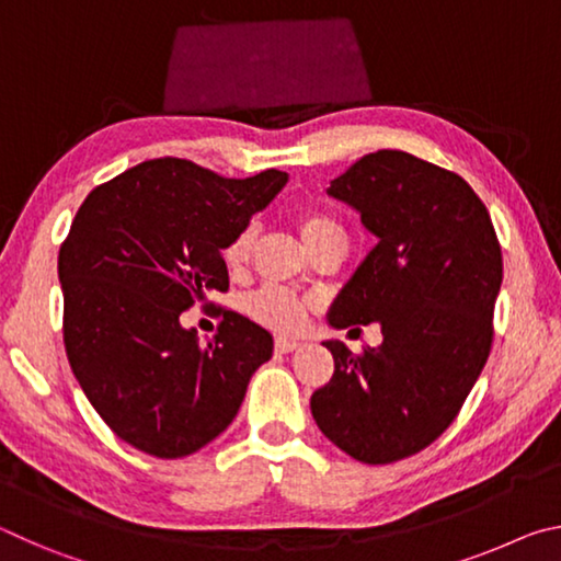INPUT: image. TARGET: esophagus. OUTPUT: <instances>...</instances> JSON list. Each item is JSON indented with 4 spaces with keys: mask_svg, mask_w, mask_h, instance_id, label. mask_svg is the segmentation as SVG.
Returning a JSON list of instances; mask_svg holds the SVG:
<instances>
[{
    "mask_svg": "<svg viewBox=\"0 0 561 561\" xmlns=\"http://www.w3.org/2000/svg\"><path fill=\"white\" fill-rule=\"evenodd\" d=\"M297 346H299L297 339H287V336L274 339V351H277V354H291Z\"/></svg>",
    "mask_w": 561,
    "mask_h": 561,
    "instance_id": "1",
    "label": "esophagus"
}]
</instances>
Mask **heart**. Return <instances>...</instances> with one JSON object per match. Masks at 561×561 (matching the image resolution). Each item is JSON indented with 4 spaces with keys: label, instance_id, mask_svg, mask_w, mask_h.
<instances>
[{
    "label": "heart",
    "instance_id": "heart-1",
    "mask_svg": "<svg viewBox=\"0 0 561 561\" xmlns=\"http://www.w3.org/2000/svg\"><path fill=\"white\" fill-rule=\"evenodd\" d=\"M294 225L301 234L304 244L311 252L329 240H344V227H341L334 217H329L311 207H301L294 213ZM254 244H257V227L247 225L240 232L232 234L222 247V262L232 274H242L250 267ZM311 309V301L301 294L284 289V287H262L247 299V314H250L257 324L267 327L279 334H291L299 331L307 321Z\"/></svg>",
    "mask_w": 561,
    "mask_h": 561
}]
</instances>
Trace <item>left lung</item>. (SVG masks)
Instances as JSON below:
<instances>
[{
  "label": "left lung",
  "instance_id": "obj_1",
  "mask_svg": "<svg viewBox=\"0 0 561 561\" xmlns=\"http://www.w3.org/2000/svg\"><path fill=\"white\" fill-rule=\"evenodd\" d=\"M378 244L329 311L331 327L381 324L360 354L327 341L334 376L311 396L319 431L368 465L428 448L488 364L502 250L465 180L403 150H378L331 180Z\"/></svg>",
  "mask_w": 561,
  "mask_h": 561
}]
</instances>
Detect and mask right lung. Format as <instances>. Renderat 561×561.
<instances>
[{
    "instance_id": "add662e5",
    "label": "right lung",
    "mask_w": 561,
    "mask_h": 561,
    "mask_svg": "<svg viewBox=\"0 0 561 561\" xmlns=\"http://www.w3.org/2000/svg\"><path fill=\"white\" fill-rule=\"evenodd\" d=\"M289 175L222 178L183 158L146 160L93 187L59 250L64 346L108 428L173 460L232 423L272 336L222 311L201 344L180 314L230 289L222 247L272 203Z\"/></svg>"
}]
</instances>
